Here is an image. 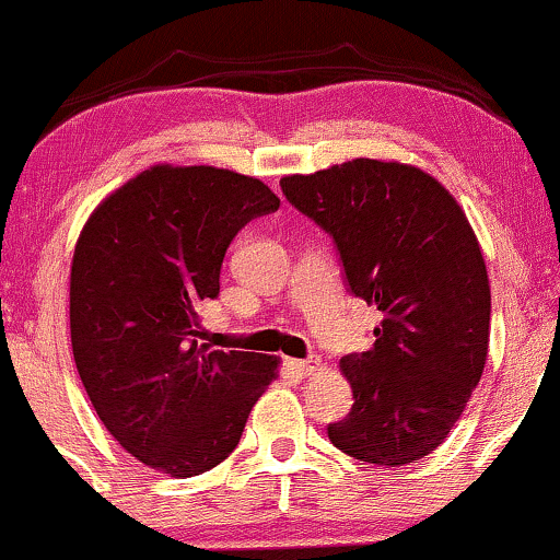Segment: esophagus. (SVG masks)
Returning <instances> with one entry per match:
<instances>
[{
	"label": "esophagus",
	"instance_id": "34e87169",
	"mask_svg": "<svg viewBox=\"0 0 560 560\" xmlns=\"http://www.w3.org/2000/svg\"><path fill=\"white\" fill-rule=\"evenodd\" d=\"M289 366H292L296 374H302V377H310V374H315L317 370H320V362H317V359H304V362L302 359H292Z\"/></svg>",
	"mask_w": 560,
	"mask_h": 560
}]
</instances>
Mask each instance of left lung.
I'll list each match as a JSON object with an SVG mask.
<instances>
[{
  "mask_svg": "<svg viewBox=\"0 0 560 560\" xmlns=\"http://www.w3.org/2000/svg\"><path fill=\"white\" fill-rule=\"evenodd\" d=\"M289 203L328 232L351 294L382 313L370 351L341 359L351 413L328 439L372 465L427 457L483 374L491 287L468 217L421 167L359 158L287 175Z\"/></svg>",
  "mask_w": 560,
  "mask_h": 560,
  "instance_id": "1",
  "label": "left lung"
}]
</instances>
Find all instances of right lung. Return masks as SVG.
I'll return each instance as SVG.
<instances>
[{
  "instance_id": "1",
  "label": "right lung",
  "mask_w": 560,
  "mask_h": 560,
  "mask_svg": "<svg viewBox=\"0 0 560 560\" xmlns=\"http://www.w3.org/2000/svg\"><path fill=\"white\" fill-rule=\"evenodd\" d=\"M266 183L154 165L97 203L77 240L69 328L92 408L121 447L173 478L217 468L279 359L198 343L232 237L279 209Z\"/></svg>"
}]
</instances>
